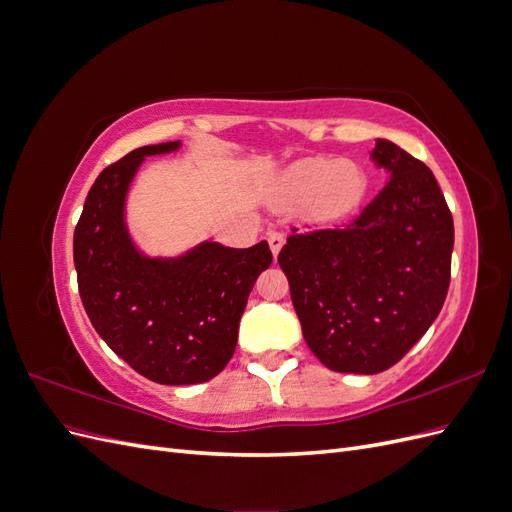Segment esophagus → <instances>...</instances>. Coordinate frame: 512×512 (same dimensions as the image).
I'll use <instances>...</instances> for the list:
<instances>
[{"label": "esophagus", "instance_id": "esophagus-1", "mask_svg": "<svg viewBox=\"0 0 512 512\" xmlns=\"http://www.w3.org/2000/svg\"><path fill=\"white\" fill-rule=\"evenodd\" d=\"M267 241H269V247H271V252H273V256H277V254H280V250H282V245H284L286 237L282 235V232H277V230H271V232H269V235H267Z\"/></svg>", "mask_w": 512, "mask_h": 512}]
</instances>
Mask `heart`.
<instances>
[{
  "label": "heart",
  "instance_id": "obj_1",
  "mask_svg": "<svg viewBox=\"0 0 512 512\" xmlns=\"http://www.w3.org/2000/svg\"><path fill=\"white\" fill-rule=\"evenodd\" d=\"M284 190L299 203L312 200L314 211L324 218H339L359 207L367 192V177L356 162L312 158L288 170Z\"/></svg>",
  "mask_w": 512,
  "mask_h": 512
}]
</instances>
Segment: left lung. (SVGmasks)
Instances as JSON below:
<instances>
[{
  "label": "left lung",
  "instance_id": "left-lung-1",
  "mask_svg": "<svg viewBox=\"0 0 512 512\" xmlns=\"http://www.w3.org/2000/svg\"><path fill=\"white\" fill-rule=\"evenodd\" d=\"M371 160L389 181L359 218L292 228L277 256L309 350L342 374H380L404 359L451 284L453 215L436 177L384 138Z\"/></svg>",
  "mask_w": 512,
  "mask_h": 512
}]
</instances>
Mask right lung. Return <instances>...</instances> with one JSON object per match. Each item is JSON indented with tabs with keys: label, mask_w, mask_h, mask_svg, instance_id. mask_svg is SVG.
<instances>
[{
	"label": "right lung",
	"mask_w": 512,
	"mask_h": 512,
	"mask_svg": "<svg viewBox=\"0 0 512 512\" xmlns=\"http://www.w3.org/2000/svg\"><path fill=\"white\" fill-rule=\"evenodd\" d=\"M181 147L134 149L91 185L74 228V267L85 312L117 356L158 384L215 378L235 354L239 320L271 250L205 241L177 258L136 250L126 226V196L147 156Z\"/></svg>",
	"instance_id": "1"
}]
</instances>
